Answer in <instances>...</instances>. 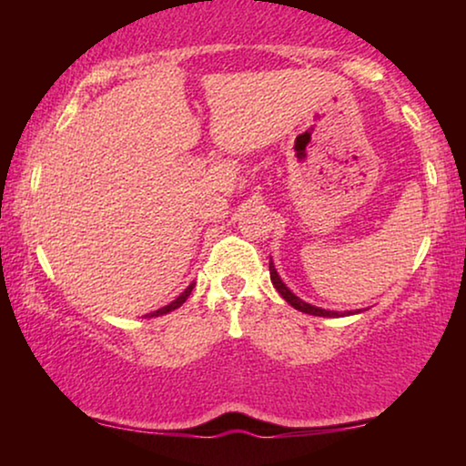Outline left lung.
Masks as SVG:
<instances>
[{
    "mask_svg": "<svg viewBox=\"0 0 466 466\" xmlns=\"http://www.w3.org/2000/svg\"><path fill=\"white\" fill-rule=\"evenodd\" d=\"M269 276H271V284L273 289H276L282 299H286V303H290L292 308L303 311V314H309V316H322V318H339V316H352V314H359V311H330V309H322V308H316V305L311 303H305L303 299H299L295 292H292L289 286L282 282V278H279V273L276 271V265H273V260H269Z\"/></svg>",
    "mask_w": 466,
    "mask_h": 466,
    "instance_id": "8db88e82",
    "label": "left lung"
}]
</instances>
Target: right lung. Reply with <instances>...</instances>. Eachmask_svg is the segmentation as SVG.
Here are the masks:
<instances>
[{
    "label": "right lung",
    "instance_id": "1",
    "mask_svg": "<svg viewBox=\"0 0 466 466\" xmlns=\"http://www.w3.org/2000/svg\"><path fill=\"white\" fill-rule=\"evenodd\" d=\"M193 289H195V282H193V284H188V286H187V289H184V292H180V295H177V297H176V299H174V301H171V303H167V305H165V308H161V309H157V311H150V314H146V316H148V318H157V316L169 314V311H174V309H177V308H180V305H182L184 301H187V299H188V295H190V292H193Z\"/></svg>",
    "mask_w": 466,
    "mask_h": 466
}]
</instances>
